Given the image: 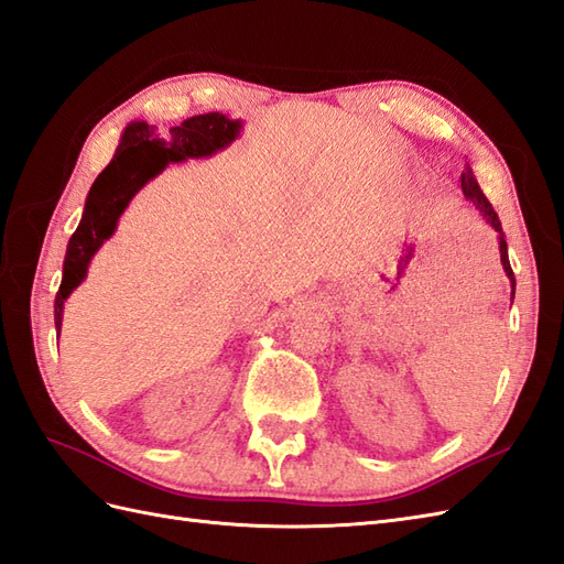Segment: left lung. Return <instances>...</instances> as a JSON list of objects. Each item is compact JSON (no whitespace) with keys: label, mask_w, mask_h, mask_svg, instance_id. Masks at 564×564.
I'll return each mask as SVG.
<instances>
[{"label":"left lung","mask_w":564,"mask_h":564,"mask_svg":"<svg viewBox=\"0 0 564 564\" xmlns=\"http://www.w3.org/2000/svg\"><path fill=\"white\" fill-rule=\"evenodd\" d=\"M462 193H465V197L471 202V205L481 212L484 219L496 228L498 234V242H500V262H502V269L505 273H508L510 279V285H512V297H514V273H512V267H510V259H508V242H505V234H502V226H500V219L498 214L494 209V205L486 199L484 191L479 187V183H476V176L469 164H465V171H462Z\"/></svg>","instance_id":"1"}]
</instances>
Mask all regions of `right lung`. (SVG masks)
Returning a JSON list of instances; mask_svg holds the SVG:
<instances>
[{
  "label": "right lung",
  "mask_w": 564,
  "mask_h": 564,
  "mask_svg": "<svg viewBox=\"0 0 564 564\" xmlns=\"http://www.w3.org/2000/svg\"><path fill=\"white\" fill-rule=\"evenodd\" d=\"M240 119L234 121L219 111L185 119L169 131H159L156 126L144 121L126 126L117 154L95 178L88 199H85L83 219L68 240L64 276L54 300L56 330H62L66 297L83 283L90 259L102 248V242L113 236L119 216L140 187L156 173H162L171 162L212 156L228 148L240 135Z\"/></svg>",
  "instance_id": "add662e5"
}]
</instances>
